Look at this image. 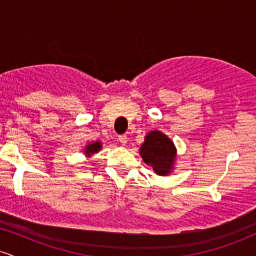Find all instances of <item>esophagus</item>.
I'll use <instances>...</instances> for the list:
<instances>
[{"label":"esophagus","instance_id":"esophagus-1","mask_svg":"<svg viewBox=\"0 0 256 256\" xmlns=\"http://www.w3.org/2000/svg\"><path fill=\"white\" fill-rule=\"evenodd\" d=\"M118 140L122 146H125L126 143H128V136H126V134H122V136H119Z\"/></svg>","mask_w":256,"mask_h":256}]
</instances>
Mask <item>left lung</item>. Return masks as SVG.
Masks as SVG:
<instances>
[{
	"instance_id": "1",
	"label": "left lung",
	"mask_w": 256,
	"mask_h": 256,
	"mask_svg": "<svg viewBox=\"0 0 256 256\" xmlns=\"http://www.w3.org/2000/svg\"><path fill=\"white\" fill-rule=\"evenodd\" d=\"M140 154L146 165L152 167L158 176H168L174 168L177 148L172 140L164 132L152 130L146 134Z\"/></svg>"
}]
</instances>
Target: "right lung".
I'll use <instances>...</instances> for the list:
<instances>
[{"mask_svg":"<svg viewBox=\"0 0 256 256\" xmlns=\"http://www.w3.org/2000/svg\"><path fill=\"white\" fill-rule=\"evenodd\" d=\"M102 149V142L100 140H94V142H88V144L84 146V154L88 158H90L91 155L96 154Z\"/></svg>","mask_w":256,"mask_h":256,"instance_id":"1","label":"right lung"}]
</instances>
